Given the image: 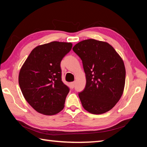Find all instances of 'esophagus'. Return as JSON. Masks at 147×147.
Returning a JSON list of instances; mask_svg holds the SVG:
<instances>
[{
    "label": "esophagus",
    "instance_id": "esophagus-1",
    "mask_svg": "<svg viewBox=\"0 0 147 147\" xmlns=\"http://www.w3.org/2000/svg\"><path fill=\"white\" fill-rule=\"evenodd\" d=\"M70 85H71V88H74V85H75V82H71Z\"/></svg>",
    "mask_w": 147,
    "mask_h": 147
}]
</instances>
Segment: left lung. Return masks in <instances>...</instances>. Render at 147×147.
I'll return each mask as SVG.
<instances>
[{
	"mask_svg": "<svg viewBox=\"0 0 147 147\" xmlns=\"http://www.w3.org/2000/svg\"><path fill=\"white\" fill-rule=\"evenodd\" d=\"M81 58L86 73L85 89L78 94L83 108L98 115L112 109L120 100L125 85L123 59L107 42L86 39L73 48Z\"/></svg>",
	"mask_w": 147,
	"mask_h": 147,
	"instance_id": "left-lung-1",
	"label": "left lung"
}]
</instances>
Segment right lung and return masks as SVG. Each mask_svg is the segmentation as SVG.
<instances>
[{"label":"right lung","mask_w":147,"mask_h":147,"mask_svg":"<svg viewBox=\"0 0 147 147\" xmlns=\"http://www.w3.org/2000/svg\"><path fill=\"white\" fill-rule=\"evenodd\" d=\"M73 47L71 43L53 41L36 47L24 61L19 84L24 98L38 112L57 114L64 108L69 88L61 81V61Z\"/></svg>","instance_id":"right-lung-1"}]
</instances>
